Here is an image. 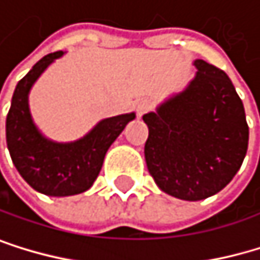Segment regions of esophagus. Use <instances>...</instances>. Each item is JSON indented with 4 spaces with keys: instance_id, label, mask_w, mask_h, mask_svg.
Masks as SVG:
<instances>
[{
    "instance_id": "esophagus-1",
    "label": "esophagus",
    "mask_w": 260,
    "mask_h": 260,
    "mask_svg": "<svg viewBox=\"0 0 260 260\" xmlns=\"http://www.w3.org/2000/svg\"><path fill=\"white\" fill-rule=\"evenodd\" d=\"M152 108H153V104H152L149 99H142V101H139V102L136 104V113H138L139 118H141L142 114L149 113Z\"/></svg>"
}]
</instances>
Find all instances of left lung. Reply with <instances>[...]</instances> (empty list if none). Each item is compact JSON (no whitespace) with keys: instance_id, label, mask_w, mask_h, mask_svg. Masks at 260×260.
I'll use <instances>...</instances> for the list:
<instances>
[{"instance_id":"8db88e82","label":"left lung","mask_w":260,"mask_h":260,"mask_svg":"<svg viewBox=\"0 0 260 260\" xmlns=\"http://www.w3.org/2000/svg\"><path fill=\"white\" fill-rule=\"evenodd\" d=\"M181 93L142 119L149 127L146 162L158 187L197 202L222 190L248 149L243 104L230 77L205 60Z\"/></svg>"}]
</instances>
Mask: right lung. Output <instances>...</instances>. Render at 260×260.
Instances as JSON below:
<instances>
[{
	"instance_id": "add662e5",
	"label": "right lung",
	"mask_w": 260,
	"mask_h": 260,
	"mask_svg": "<svg viewBox=\"0 0 260 260\" xmlns=\"http://www.w3.org/2000/svg\"><path fill=\"white\" fill-rule=\"evenodd\" d=\"M64 52L57 51L37 61L18 82L6 119V141L10 158L24 181L51 197H68L88 190L96 181L107 150L135 113L102 119L83 138L55 142L40 133L29 111V91L49 64Z\"/></svg>"
}]
</instances>
